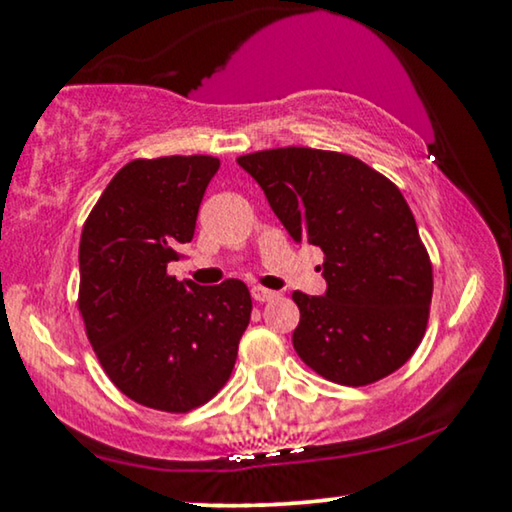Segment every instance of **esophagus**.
Listing matches in <instances>:
<instances>
[{"instance_id":"esophagus-1","label":"esophagus","mask_w":512,"mask_h":512,"mask_svg":"<svg viewBox=\"0 0 512 512\" xmlns=\"http://www.w3.org/2000/svg\"><path fill=\"white\" fill-rule=\"evenodd\" d=\"M250 294H253V299L259 301V303L271 301V299H276V296H278V292H271V289H264V287H259V285L250 289Z\"/></svg>"}]
</instances>
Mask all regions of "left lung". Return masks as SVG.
<instances>
[{"mask_svg":"<svg viewBox=\"0 0 512 512\" xmlns=\"http://www.w3.org/2000/svg\"><path fill=\"white\" fill-rule=\"evenodd\" d=\"M296 243L324 250V296L294 292L296 354L319 375L365 386L421 345L432 264L398 188L354 156L305 147L236 158Z\"/></svg>","mask_w":512,"mask_h":512,"instance_id":"obj_1","label":"left lung"}]
</instances>
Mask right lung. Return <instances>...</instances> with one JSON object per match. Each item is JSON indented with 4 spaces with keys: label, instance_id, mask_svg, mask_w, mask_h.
I'll return each instance as SVG.
<instances>
[{
    "label": "right lung",
    "instance_id": "right-lung-1",
    "mask_svg": "<svg viewBox=\"0 0 512 512\" xmlns=\"http://www.w3.org/2000/svg\"><path fill=\"white\" fill-rule=\"evenodd\" d=\"M220 160H133L114 174L80 239V312L105 375L128 398L190 411L230 379L250 322L241 280L202 287L167 276L186 255Z\"/></svg>",
    "mask_w": 512,
    "mask_h": 512
}]
</instances>
